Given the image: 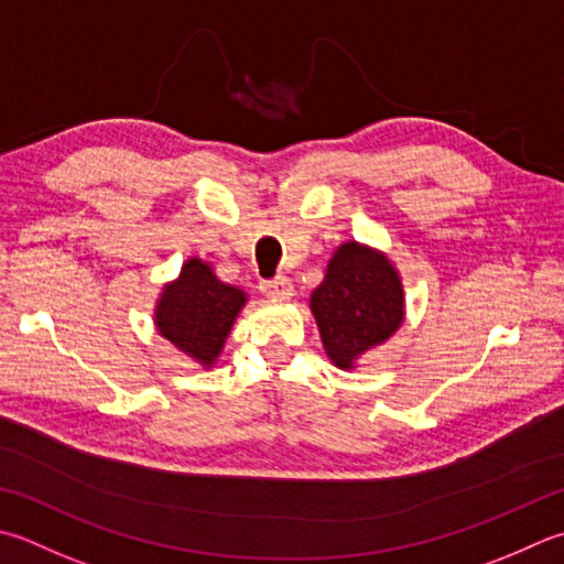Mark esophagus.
Returning a JSON list of instances; mask_svg holds the SVG:
<instances>
[{"label":"esophagus","mask_w":564,"mask_h":564,"mask_svg":"<svg viewBox=\"0 0 564 564\" xmlns=\"http://www.w3.org/2000/svg\"><path fill=\"white\" fill-rule=\"evenodd\" d=\"M261 291L271 301H291L293 297V285L289 279H275V281H267L261 283Z\"/></svg>","instance_id":"esophagus-1"}]
</instances>
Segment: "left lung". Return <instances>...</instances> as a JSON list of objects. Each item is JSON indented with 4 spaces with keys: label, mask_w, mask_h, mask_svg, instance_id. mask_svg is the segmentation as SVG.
Segmentation results:
<instances>
[{
    "label": "left lung",
    "mask_w": 564,
    "mask_h": 564,
    "mask_svg": "<svg viewBox=\"0 0 564 564\" xmlns=\"http://www.w3.org/2000/svg\"><path fill=\"white\" fill-rule=\"evenodd\" d=\"M311 313L329 361L355 371L367 351L403 325L401 273L386 251L349 239L329 257L323 283L311 293Z\"/></svg>",
    "instance_id": "8db88e82"
}]
</instances>
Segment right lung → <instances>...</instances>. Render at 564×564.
<instances>
[{
	"label": "right lung",
	"mask_w": 564,
	"mask_h": 564,
	"mask_svg": "<svg viewBox=\"0 0 564 564\" xmlns=\"http://www.w3.org/2000/svg\"><path fill=\"white\" fill-rule=\"evenodd\" d=\"M247 303L249 295L239 285L217 279L213 263L191 257L173 281L163 283L153 305V325L165 341L207 371L223 355L231 325Z\"/></svg>",
	"instance_id": "1"
}]
</instances>
